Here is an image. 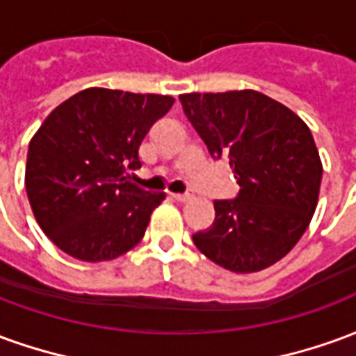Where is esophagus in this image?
Segmentation results:
<instances>
[{
	"instance_id": "1",
	"label": "esophagus",
	"mask_w": 356,
	"mask_h": 356,
	"mask_svg": "<svg viewBox=\"0 0 356 356\" xmlns=\"http://www.w3.org/2000/svg\"><path fill=\"white\" fill-rule=\"evenodd\" d=\"M171 198L173 200H177V202H188L191 198H193V194L191 193H186V194H171Z\"/></svg>"
}]
</instances>
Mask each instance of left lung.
Listing matches in <instances>:
<instances>
[{
	"label": "left lung",
	"mask_w": 356,
	"mask_h": 356,
	"mask_svg": "<svg viewBox=\"0 0 356 356\" xmlns=\"http://www.w3.org/2000/svg\"><path fill=\"white\" fill-rule=\"evenodd\" d=\"M213 158H229L236 200H216V221L196 232L208 259L236 275L280 261L313 219L322 162L301 118L267 95L242 89L179 97Z\"/></svg>",
	"instance_id": "obj_1"
}]
</instances>
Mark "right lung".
<instances>
[{"label":"right lung","instance_id":"obj_1","mask_svg":"<svg viewBox=\"0 0 356 356\" xmlns=\"http://www.w3.org/2000/svg\"><path fill=\"white\" fill-rule=\"evenodd\" d=\"M170 95L89 88L60 102L30 140L24 185L47 238L74 259L112 261L145 236L165 194L129 183Z\"/></svg>","mask_w":356,"mask_h":356}]
</instances>
